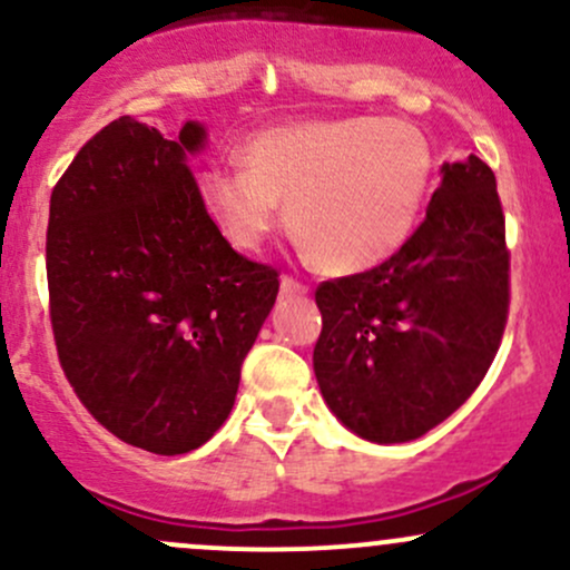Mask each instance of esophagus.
Returning <instances> with one entry per match:
<instances>
[{
  "label": "esophagus",
  "mask_w": 570,
  "mask_h": 570,
  "mask_svg": "<svg viewBox=\"0 0 570 570\" xmlns=\"http://www.w3.org/2000/svg\"><path fill=\"white\" fill-rule=\"evenodd\" d=\"M281 292H284V295H308V286H305L303 281L292 278V275H284V278H281Z\"/></svg>",
  "instance_id": "1"
}]
</instances>
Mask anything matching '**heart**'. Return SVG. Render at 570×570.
I'll use <instances>...</instances> for the list:
<instances>
[{"label":"heart","instance_id":"heart-1","mask_svg":"<svg viewBox=\"0 0 570 570\" xmlns=\"http://www.w3.org/2000/svg\"><path fill=\"white\" fill-rule=\"evenodd\" d=\"M237 161H214L199 186L218 229L259 252L278 203L303 254L324 273L376 267L409 240L433 148L414 124L386 116L289 121L248 137Z\"/></svg>","mask_w":570,"mask_h":570}]
</instances>
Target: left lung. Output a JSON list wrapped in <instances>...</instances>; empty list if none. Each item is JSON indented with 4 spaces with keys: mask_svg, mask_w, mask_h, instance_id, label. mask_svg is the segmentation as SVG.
I'll list each match as a JSON object with an SVG mask.
<instances>
[{
    "mask_svg": "<svg viewBox=\"0 0 570 570\" xmlns=\"http://www.w3.org/2000/svg\"><path fill=\"white\" fill-rule=\"evenodd\" d=\"M416 233L373 271L316 289L314 373L330 411L373 443L452 416L495 360L509 318V248L495 173L443 161Z\"/></svg>",
    "mask_w": 570,
    "mask_h": 570,
    "instance_id": "left-lung-1",
    "label": "left lung"
}]
</instances>
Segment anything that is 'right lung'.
<instances>
[{
  "label": "right lung",
  "instance_id": "obj_1",
  "mask_svg": "<svg viewBox=\"0 0 570 570\" xmlns=\"http://www.w3.org/2000/svg\"><path fill=\"white\" fill-rule=\"evenodd\" d=\"M175 140L121 116L51 194L46 267L61 371L89 414L146 452L186 454L227 422L278 273L218 233Z\"/></svg>",
  "mask_w": 570,
  "mask_h": 570
}]
</instances>
